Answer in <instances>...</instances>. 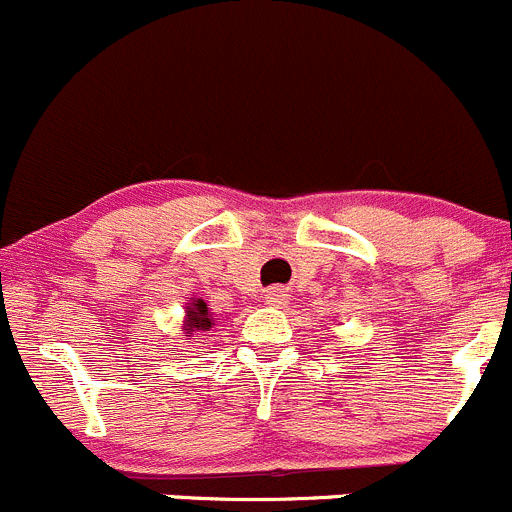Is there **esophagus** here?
<instances>
[{
  "instance_id": "34e87169",
  "label": "esophagus",
  "mask_w": 512,
  "mask_h": 512,
  "mask_svg": "<svg viewBox=\"0 0 512 512\" xmlns=\"http://www.w3.org/2000/svg\"><path fill=\"white\" fill-rule=\"evenodd\" d=\"M265 302L267 305H285L287 302V295L285 290H280V287H270V290H265Z\"/></svg>"
}]
</instances>
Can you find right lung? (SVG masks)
<instances>
[{
  "mask_svg": "<svg viewBox=\"0 0 512 512\" xmlns=\"http://www.w3.org/2000/svg\"><path fill=\"white\" fill-rule=\"evenodd\" d=\"M212 325H215V317H212L207 302L202 297H187L185 320H182V332H185L187 340H197L195 335L207 332Z\"/></svg>",
  "mask_w": 512,
  "mask_h": 512,
  "instance_id": "obj_1",
  "label": "right lung"
}]
</instances>
